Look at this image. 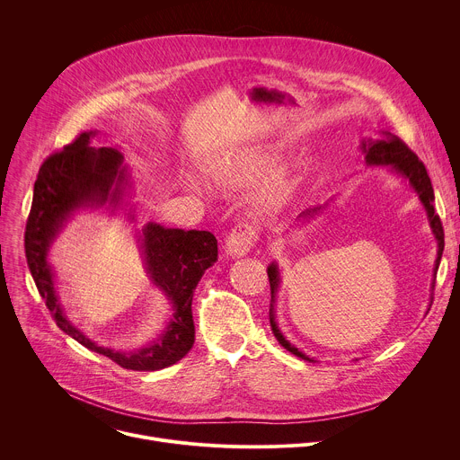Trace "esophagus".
<instances>
[{
  "mask_svg": "<svg viewBox=\"0 0 460 460\" xmlns=\"http://www.w3.org/2000/svg\"><path fill=\"white\" fill-rule=\"evenodd\" d=\"M256 242V234L252 226L249 224H238L226 238V251L229 256H243L247 254Z\"/></svg>",
  "mask_w": 460,
  "mask_h": 460,
  "instance_id": "obj_1",
  "label": "esophagus"
}]
</instances>
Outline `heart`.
Wrapping results in <instances>:
<instances>
[{
    "label": "heart",
    "mask_w": 460,
    "mask_h": 460,
    "mask_svg": "<svg viewBox=\"0 0 460 460\" xmlns=\"http://www.w3.org/2000/svg\"><path fill=\"white\" fill-rule=\"evenodd\" d=\"M282 149L277 146L249 147L217 160L211 165V176L227 189H242L273 174L282 162ZM300 178L293 171L279 174L261 192L256 202L260 215H275L284 209L296 194Z\"/></svg>",
    "instance_id": "b5f03b06"
}]
</instances>
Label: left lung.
I'll list each match as a JSON object with an SVG mask.
<instances>
[{
  "instance_id": "8db88e82",
  "label": "left lung",
  "mask_w": 460,
  "mask_h": 460,
  "mask_svg": "<svg viewBox=\"0 0 460 460\" xmlns=\"http://www.w3.org/2000/svg\"><path fill=\"white\" fill-rule=\"evenodd\" d=\"M366 164L367 165H389L393 171L397 174H401L402 178L410 180V185L415 189V192L419 194V199L428 213V220H429V227L435 234L437 240V260H435V270L433 275H437L438 264H440V258H442V251H444V229H442V222L438 218V215L435 213L433 208V187H431V180L428 176V171L424 167V164L419 160V156L399 138V137H393L391 133H382V140H364L360 146ZM322 208H314V209H307L304 211L298 218H313L314 215L320 213ZM268 277H270V286H271V309H270V322H271V330L277 337V341L293 355L314 362L313 358L305 357L302 351H298V348L291 346L284 335L280 333L279 325L275 322V296L280 286V271L277 264H271L268 268Z\"/></svg>"
}]
</instances>
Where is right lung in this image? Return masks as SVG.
<instances>
[{
	"mask_svg": "<svg viewBox=\"0 0 460 460\" xmlns=\"http://www.w3.org/2000/svg\"><path fill=\"white\" fill-rule=\"evenodd\" d=\"M96 135L82 133L73 144L50 155L40 167L25 229V256L36 288L58 327L87 349L133 371H156L176 364L194 344L192 293L206 270L218 260V242L209 231L167 229L149 222L140 234L146 270L172 305V318L156 341L137 351L98 346L65 316L56 293L49 249L76 209L121 206L128 176L123 155L112 147H91ZM135 218V215H130Z\"/></svg>",
	"mask_w": 460,
	"mask_h": 460,
	"instance_id": "add662e5",
	"label": "right lung"
}]
</instances>
